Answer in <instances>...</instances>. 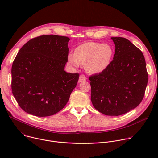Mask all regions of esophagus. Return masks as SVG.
<instances>
[{"instance_id": "1", "label": "esophagus", "mask_w": 158, "mask_h": 158, "mask_svg": "<svg viewBox=\"0 0 158 158\" xmlns=\"http://www.w3.org/2000/svg\"><path fill=\"white\" fill-rule=\"evenodd\" d=\"M87 78L86 77L83 75V74H81L80 76H79V82H84L85 81H86Z\"/></svg>"}]
</instances>
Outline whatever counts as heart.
Masks as SVG:
<instances>
[{
	"label": "heart",
	"instance_id": "1",
	"mask_svg": "<svg viewBox=\"0 0 158 158\" xmlns=\"http://www.w3.org/2000/svg\"><path fill=\"white\" fill-rule=\"evenodd\" d=\"M113 55V49L109 45L89 42L78 46L74 55H68L69 64L76 68L84 65L85 71L90 74H98L104 71Z\"/></svg>",
	"mask_w": 158,
	"mask_h": 158
}]
</instances>
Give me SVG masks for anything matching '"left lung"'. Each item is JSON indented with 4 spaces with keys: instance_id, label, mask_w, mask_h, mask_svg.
Wrapping results in <instances>:
<instances>
[{
    "instance_id": "8db88e82",
    "label": "left lung",
    "mask_w": 158,
    "mask_h": 158,
    "mask_svg": "<svg viewBox=\"0 0 158 158\" xmlns=\"http://www.w3.org/2000/svg\"><path fill=\"white\" fill-rule=\"evenodd\" d=\"M115 54L107 68L90 76L91 99L103 114L118 116L136 108L142 101L148 75L143 52L129 40L111 37Z\"/></svg>"
}]
</instances>
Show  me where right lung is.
<instances>
[{"instance_id": "right-lung-1", "label": "right lung", "mask_w": 158, "mask_h": 158, "mask_svg": "<svg viewBox=\"0 0 158 158\" xmlns=\"http://www.w3.org/2000/svg\"><path fill=\"white\" fill-rule=\"evenodd\" d=\"M70 39L56 35L31 39L21 48L12 67V91L19 106L38 117L64 107L79 80L64 71Z\"/></svg>"}]
</instances>
